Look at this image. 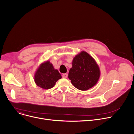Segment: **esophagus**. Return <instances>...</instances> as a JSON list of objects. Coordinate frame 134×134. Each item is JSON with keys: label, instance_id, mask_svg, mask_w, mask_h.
Here are the masks:
<instances>
[{"label": "esophagus", "instance_id": "esophagus-1", "mask_svg": "<svg viewBox=\"0 0 134 134\" xmlns=\"http://www.w3.org/2000/svg\"><path fill=\"white\" fill-rule=\"evenodd\" d=\"M67 76H68V75H67V74H63L62 75V77H63V78H67Z\"/></svg>", "mask_w": 134, "mask_h": 134}]
</instances>
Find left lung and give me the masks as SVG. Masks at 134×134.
Segmentation results:
<instances>
[{
  "instance_id": "obj_1",
  "label": "left lung",
  "mask_w": 134,
  "mask_h": 134,
  "mask_svg": "<svg viewBox=\"0 0 134 134\" xmlns=\"http://www.w3.org/2000/svg\"><path fill=\"white\" fill-rule=\"evenodd\" d=\"M100 76L99 66L86 52L82 51L74 57L68 79L76 88L81 91L92 88L97 83Z\"/></svg>"
}]
</instances>
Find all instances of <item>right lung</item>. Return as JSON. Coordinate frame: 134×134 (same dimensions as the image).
<instances>
[{
  "label": "right lung",
  "instance_id": "obj_1",
  "mask_svg": "<svg viewBox=\"0 0 134 134\" xmlns=\"http://www.w3.org/2000/svg\"><path fill=\"white\" fill-rule=\"evenodd\" d=\"M62 79V76L57 69H55L49 61L40 65L34 75V81L36 85L43 89L53 87L55 82Z\"/></svg>",
  "mask_w": 134,
  "mask_h": 134
}]
</instances>
